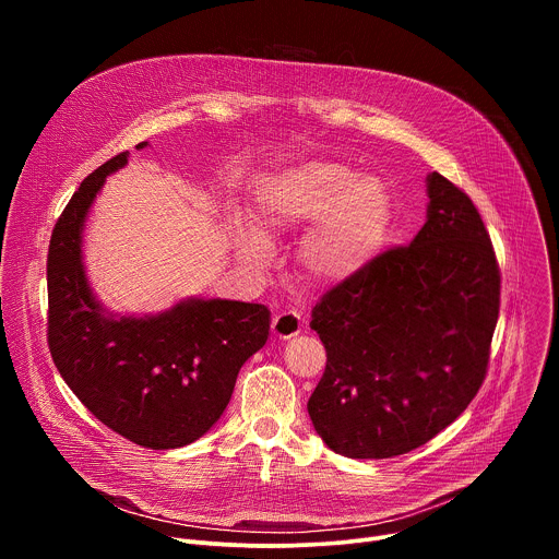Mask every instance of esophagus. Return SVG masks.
<instances>
[{"label":"esophagus","instance_id":"34e87169","mask_svg":"<svg viewBox=\"0 0 559 559\" xmlns=\"http://www.w3.org/2000/svg\"><path fill=\"white\" fill-rule=\"evenodd\" d=\"M300 328H302L300 316L294 311H281L272 321V334L281 341H289V338L298 336Z\"/></svg>","mask_w":559,"mask_h":559}]
</instances>
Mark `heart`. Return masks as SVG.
I'll use <instances>...</instances> for the list:
<instances>
[{"instance_id": "1", "label": "heart", "mask_w": 559, "mask_h": 559, "mask_svg": "<svg viewBox=\"0 0 559 559\" xmlns=\"http://www.w3.org/2000/svg\"><path fill=\"white\" fill-rule=\"evenodd\" d=\"M314 223L298 246L302 276L318 285H338L358 276L384 250L393 201L376 177H354L352 170L328 162H307L278 175L261 197L257 234L241 231L238 254L261 265L265 241Z\"/></svg>"}]
</instances>
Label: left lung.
<instances>
[{
  "mask_svg": "<svg viewBox=\"0 0 559 559\" xmlns=\"http://www.w3.org/2000/svg\"><path fill=\"white\" fill-rule=\"evenodd\" d=\"M427 223L334 285L309 328L328 365L307 412L347 457L409 453L447 429L487 378L500 265L480 212L455 183L427 177Z\"/></svg>",
  "mask_w": 559,
  "mask_h": 559,
  "instance_id": "obj_1",
  "label": "left lung"
}]
</instances>
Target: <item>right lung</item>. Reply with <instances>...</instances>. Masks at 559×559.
<instances>
[{
  "label": "right lung",
  "instance_id": "1",
  "mask_svg": "<svg viewBox=\"0 0 559 559\" xmlns=\"http://www.w3.org/2000/svg\"><path fill=\"white\" fill-rule=\"evenodd\" d=\"M126 164L128 152H119L88 175L55 223L46 263L48 347L99 423L139 447L177 449L225 412L238 371L267 341L270 309L190 298L145 318L102 311L82 263V229L106 177Z\"/></svg>",
  "mask_w": 559,
  "mask_h": 559
}]
</instances>
